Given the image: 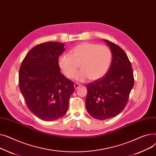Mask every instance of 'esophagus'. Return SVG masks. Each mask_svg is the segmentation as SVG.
I'll return each mask as SVG.
<instances>
[{
    "mask_svg": "<svg viewBox=\"0 0 156 156\" xmlns=\"http://www.w3.org/2000/svg\"><path fill=\"white\" fill-rule=\"evenodd\" d=\"M80 86H81V85H80V84L77 83H75V84H74V87H75V89H77V88H79Z\"/></svg>",
    "mask_w": 156,
    "mask_h": 156,
    "instance_id": "34e87169",
    "label": "esophagus"
}]
</instances>
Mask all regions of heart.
I'll use <instances>...</instances> for the list:
<instances>
[{"mask_svg":"<svg viewBox=\"0 0 156 156\" xmlns=\"http://www.w3.org/2000/svg\"><path fill=\"white\" fill-rule=\"evenodd\" d=\"M112 60L110 49L105 45L91 42L81 43L69 52V55H62L58 60L59 67L68 79L75 76L80 67L81 70L76 79L85 81L99 80L108 72Z\"/></svg>","mask_w":156,"mask_h":156,"instance_id":"obj_1","label":"heart"}]
</instances>
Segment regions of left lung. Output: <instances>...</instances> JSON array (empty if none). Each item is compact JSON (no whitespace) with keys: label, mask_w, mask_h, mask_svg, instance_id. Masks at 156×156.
Returning a JSON list of instances; mask_svg holds the SVG:
<instances>
[{"label":"left lung","mask_w":156,"mask_h":156,"mask_svg":"<svg viewBox=\"0 0 156 156\" xmlns=\"http://www.w3.org/2000/svg\"><path fill=\"white\" fill-rule=\"evenodd\" d=\"M111 50L112 59L108 72L87 85L85 107L94 118L105 120L123 110L134 85L133 72L127 55L118 45L104 40Z\"/></svg>","instance_id":"obj_1"}]
</instances>
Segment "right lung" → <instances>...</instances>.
<instances>
[{
  "label": "right lung",
  "instance_id": "add662e5",
  "mask_svg": "<svg viewBox=\"0 0 156 156\" xmlns=\"http://www.w3.org/2000/svg\"><path fill=\"white\" fill-rule=\"evenodd\" d=\"M64 46L55 42L36 45L28 52L20 68V88L27 107L44 121L62 117L75 91L73 82L62 75L59 67Z\"/></svg>",
  "mask_w": 156,
  "mask_h": 156
}]
</instances>
